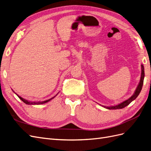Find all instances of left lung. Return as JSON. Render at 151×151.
Listing matches in <instances>:
<instances>
[{
  "label": "left lung",
  "mask_w": 151,
  "mask_h": 151,
  "mask_svg": "<svg viewBox=\"0 0 151 151\" xmlns=\"http://www.w3.org/2000/svg\"><path fill=\"white\" fill-rule=\"evenodd\" d=\"M144 65L142 64L141 65V76H140V79L139 83L137 87V88L135 91V92L134 94L130 98H129L128 99L125 100V101H123L122 103L118 104L117 105H115V106H102L103 107L108 109H122L123 108H125V106H128L132 101H133L134 100H135L137 97L138 96L139 94H140V91L142 90V86H143V83H144ZM101 105V104H100Z\"/></svg>",
  "instance_id": "obj_1"
}]
</instances>
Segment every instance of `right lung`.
Wrapping results in <instances>:
<instances>
[{"mask_svg":"<svg viewBox=\"0 0 151 151\" xmlns=\"http://www.w3.org/2000/svg\"><path fill=\"white\" fill-rule=\"evenodd\" d=\"M13 91V90H12ZM13 92L18 97H19V98L21 99V100H22V101H23L24 103H26V104H31V105H36V104H45V103H47V102H49L50 101H51L52 99H53L58 94H57L55 96H53V97H52V98H50V99H47V100H45V101H28V100H26V99H24V98H22V97H21V96H19V95H17L14 91H13Z\"/></svg>","mask_w":151,"mask_h":151,"instance_id":"obj_1","label":"right lung"}]
</instances>
